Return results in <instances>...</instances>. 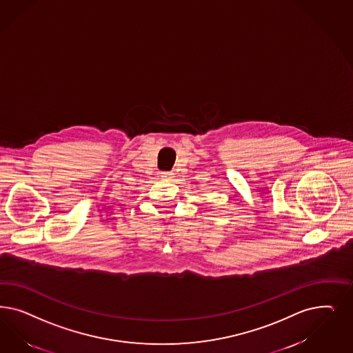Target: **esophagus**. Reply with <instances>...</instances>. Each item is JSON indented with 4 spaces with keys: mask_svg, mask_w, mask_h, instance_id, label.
<instances>
[{
    "mask_svg": "<svg viewBox=\"0 0 353 353\" xmlns=\"http://www.w3.org/2000/svg\"><path fill=\"white\" fill-rule=\"evenodd\" d=\"M172 178H174V174H172L171 171H163V172H161V179H162V181L169 182V181H172Z\"/></svg>",
    "mask_w": 353,
    "mask_h": 353,
    "instance_id": "1",
    "label": "esophagus"
}]
</instances>
